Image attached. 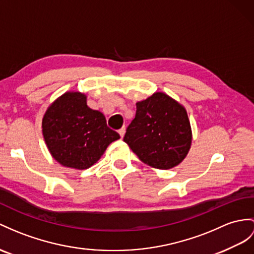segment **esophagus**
<instances>
[{
  "instance_id": "34e87169",
  "label": "esophagus",
  "mask_w": 254,
  "mask_h": 254,
  "mask_svg": "<svg viewBox=\"0 0 254 254\" xmlns=\"http://www.w3.org/2000/svg\"><path fill=\"white\" fill-rule=\"evenodd\" d=\"M125 131H126V128L125 127H123V128H121L120 130H119V133H120V135L121 137L123 138L124 137V134H125Z\"/></svg>"
}]
</instances>
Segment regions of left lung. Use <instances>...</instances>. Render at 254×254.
I'll return each instance as SVG.
<instances>
[{
    "label": "left lung",
    "mask_w": 254,
    "mask_h": 254,
    "mask_svg": "<svg viewBox=\"0 0 254 254\" xmlns=\"http://www.w3.org/2000/svg\"><path fill=\"white\" fill-rule=\"evenodd\" d=\"M124 141L141 162L157 169H170L188 155L191 129L187 110L164 92L137 102L135 117Z\"/></svg>",
    "instance_id": "left-lung-1"
}]
</instances>
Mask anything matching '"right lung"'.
Here are the masks:
<instances>
[{
	"mask_svg": "<svg viewBox=\"0 0 254 254\" xmlns=\"http://www.w3.org/2000/svg\"><path fill=\"white\" fill-rule=\"evenodd\" d=\"M42 128L52 156L60 165L78 170L97 163L109 144L121 138L78 91H67L55 100L43 117Z\"/></svg>",
	"mask_w": 254,
	"mask_h": 254,
	"instance_id": "1",
	"label": "right lung"
}]
</instances>
